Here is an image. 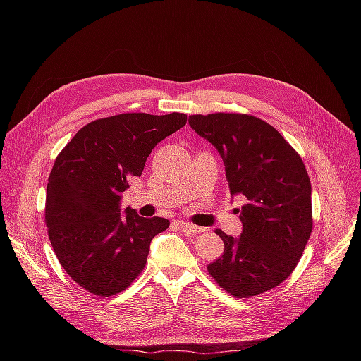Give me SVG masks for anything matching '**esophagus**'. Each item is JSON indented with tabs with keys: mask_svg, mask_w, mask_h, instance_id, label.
<instances>
[{
	"mask_svg": "<svg viewBox=\"0 0 361 361\" xmlns=\"http://www.w3.org/2000/svg\"><path fill=\"white\" fill-rule=\"evenodd\" d=\"M178 224L187 235H194V233H199L202 231V227H197V226H194L187 221H178Z\"/></svg>",
	"mask_w": 361,
	"mask_h": 361,
	"instance_id": "obj_1",
	"label": "esophagus"
}]
</instances>
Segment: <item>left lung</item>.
<instances>
[{
    "mask_svg": "<svg viewBox=\"0 0 361 361\" xmlns=\"http://www.w3.org/2000/svg\"><path fill=\"white\" fill-rule=\"evenodd\" d=\"M190 126L218 150L243 223L238 238L223 239L224 253L207 272L238 298L279 286L297 267L312 233V185L301 157L276 128L255 116L195 114Z\"/></svg>",
    "mask_w": 361,
    "mask_h": 361,
    "instance_id": "1",
    "label": "left lung"
}]
</instances>
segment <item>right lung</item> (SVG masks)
<instances>
[{
	"label": "right lung",
	"instance_id": "add662e5",
	"mask_svg": "<svg viewBox=\"0 0 361 361\" xmlns=\"http://www.w3.org/2000/svg\"><path fill=\"white\" fill-rule=\"evenodd\" d=\"M187 116L126 113L81 128L57 157L47 187L45 223L54 253L69 277L97 297L126 289L143 271L150 241L166 218L120 212L129 179L141 176L159 141Z\"/></svg>",
	"mask_w": 361,
	"mask_h": 361
}]
</instances>
